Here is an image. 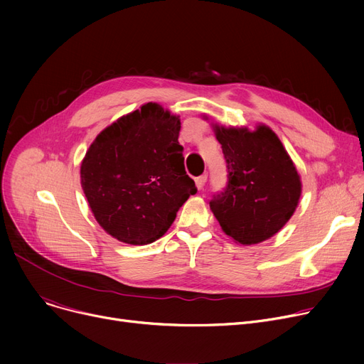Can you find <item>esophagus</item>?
<instances>
[{
	"label": "esophagus",
	"instance_id": "1",
	"mask_svg": "<svg viewBox=\"0 0 364 364\" xmlns=\"http://www.w3.org/2000/svg\"><path fill=\"white\" fill-rule=\"evenodd\" d=\"M206 174L205 176H200V177H198L195 181H196V187L199 188V190H202L203 187H205V183H206Z\"/></svg>",
	"mask_w": 364,
	"mask_h": 364
}]
</instances>
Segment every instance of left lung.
Wrapping results in <instances>:
<instances>
[{"label":"left lung","instance_id":"1","mask_svg":"<svg viewBox=\"0 0 364 364\" xmlns=\"http://www.w3.org/2000/svg\"><path fill=\"white\" fill-rule=\"evenodd\" d=\"M227 162V184L211 206L225 235L254 245L276 235L289 221L301 196L298 171L276 134L215 127Z\"/></svg>","mask_w":364,"mask_h":364}]
</instances>
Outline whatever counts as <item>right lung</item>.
Segmentation results:
<instances>
[{
	"mask_svg": "<svg viewBox=\"0 0 364 364\" xmlns=\"http://www.w3.org/2000/svg\"><path fill=\"white\" fill-rule=\"evenodd\" d=\"M178 117L146 103L103 129L81 165V184L105 230L147 245L166 233L198 188L186 174Z\"/></svg>",
	"mask_w": 364,
	"mask_h": 364,
	"instance_id": "1",
	"label": "right lung"
}]
</instances>
